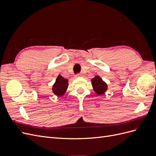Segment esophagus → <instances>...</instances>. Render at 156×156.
Listing matches in <instances>:
<instances>
[{"mask_svg":"<svg viewBox=\"0 0 156 156\" xmlns=\"http://www.w3.org/2000/svg\"><path fill=\"white\" fill-rule=\"evenodd\" d=\"M81 76H83V74H81V73H77V75H75V77H81Z\"/></svg>","mask_w":156,"mask_h":156,"instance_id":"esophagus-1","label":"esophagus"}]
</instances>
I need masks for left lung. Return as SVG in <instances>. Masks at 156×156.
<instances>
[{
  "mask_svg": "<svg viewBox=\"0 0 156 156\" xmlns=\"http://www.w3.org/2000/svg\"><path fill=\"white\" fill-rule=\"evenodd\" d=\"M92 84L94 91H95V92H96L98 95L103 94L107 89V86L106 83L98 76H96L94 79H92Z\"/></svg>",
  "mask_w": 156,
  "mask_h": 156,
  "instance_id": "1",
  "label": "left lung"
}]
</instances>
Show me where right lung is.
I'll return each mask as SVG.
<instances>
[{
  "label": "right lung",
  "instance_id": "obj_1",
  "mask_svg": "<svg viewBox=\"0 0 156 156\" xmlns=\"http://www.w3.org/2000/svg\"><path fill=\"white\" fill-rule=\"evenodd\" d=\"M68 79H64L61 75H58L56 82L53 86V92L56 96H62L66 91L68 87Z\"/></svg>",
  "mask_w": 156,
  "mask_h": 156
}]
</instances>
